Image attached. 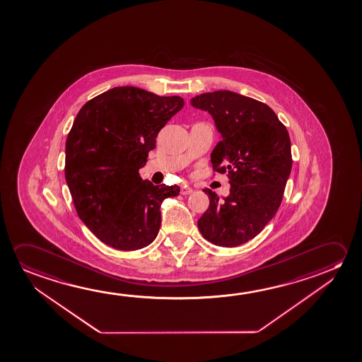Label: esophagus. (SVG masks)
I'll return each instance as SVG.
<instances>
[{
    "instance_id": "obj_1",
    "label": "esophagus",
    "mask_w": 362,
    "mask_h": 362,
    "mask_svg": "<svg viewBox=\"0 0 362 362\" xmlns=\"http://www.w3.org/2000/svg\"><path fill=\"white\" fill-rule=\"evenodd\" d=\"M180 193L183 195L192 194V193H193V189H192L190 187H188V185H183V187H182V190H180Z\"/></svg>"
}]
</instances>
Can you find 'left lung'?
<instances>
[{
  "label": "left lung",
  "mask_w": 362,
  "mask_h": 362,
  "mask_svg": "<svg viewBox=\"0 0 362 362\" xmlns=\"http://www.w3.org/2000/svg\"><path fill=\"white\" fill-rule=\"evenodd\" d=\"M190 104L211 114L222 140L211 154L213 172L227 173L229 195L206 188L209 208L198 221L208 242L237 247L255 238L279 211L292 168L288 132L272 109L229 90L198 95Z\"/></svg>",
  "instance_id": "8db88e82"
}]
</instances>
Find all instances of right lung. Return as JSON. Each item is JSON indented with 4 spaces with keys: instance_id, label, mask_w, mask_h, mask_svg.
<instances>
[{
    "instance_id": "obj_1",
    "label": "right lung",
    "mask_w": 362,
    "mask_h": 362,
    "mask_svg": "<svg viewBox=\"0 0 362 362\" xmlns=\"http://www.w3.org/2000/svg\"><path fill=\"white\" fill-rule=\"evenodd\" d=\"M180 96L119 86L80 109L65 146V179L78 218L105 245L136 250L160 228V204L178 185L140 178L156 135L182 110Z\"/></svg>"
}]
</instances>
